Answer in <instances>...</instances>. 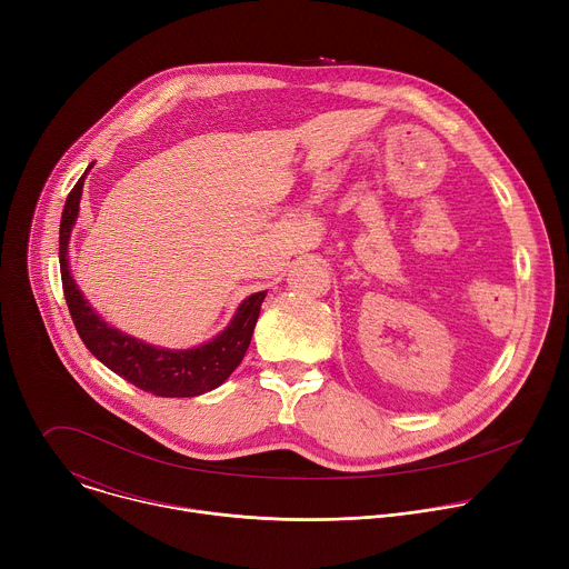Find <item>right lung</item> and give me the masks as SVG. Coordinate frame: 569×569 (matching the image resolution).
<instances>
[{
    "mask_svg": "<svg viewBox=\"0 0 569 569\" xmlns=\"http://www.w3.org/2000/svg\"><path fill=\"white\" fill-rule=\"evenodd\" d=\"M83 180L80 178L67 196L62 220H60V277L62 292L69 306L73 327L86 342V347L117 376L132 382L134 387L164 396V398H187L216 389L222 385L229 373L246 358L250 347L261 303L268 292H257L240 303L229 327L216 336L211 342L200 345L187 351H169L143 345L112 327L88 306V301L76 288L69 266H67V242L78 216L80 193H83Z\"/></svg>",
    "mask_w": 569,
    "mask_h": 569,
    "instance_id": "obj_1",
    "label": "right lung"
}]
</instances>
